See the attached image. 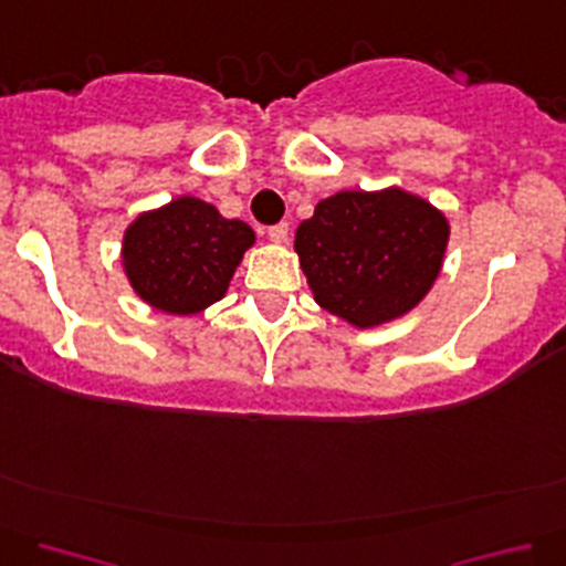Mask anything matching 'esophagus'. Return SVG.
Returning a JSON list of instances; mask_svg holds the SVG:
<instances>
[{
  "instance_id": "1",
  "label": "esophagus",
  "mask_w": 566,
  "mask_h": 566,
  "mask_svg": "<svg viewBox=\"0 0 566 566\" xmlns=\"http://www.w3.org/2000/svg\"><path fill=\"white\" fill-rule=\"evenodd\" d=\"M268 238H271V243H276V245L287 243V238H290V227H287V223H276V227L268 229Z\"/></svg>"
}]
</instances>
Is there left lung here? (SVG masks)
Instances as JSON below:
<instances>
[{"mask_svg":"<svg viewBox=\"0 0 566 566\" xmlns=\"http://www.w3.org/2000/svg\"><path fill=\"white\" fill-rule=\"evenodd\" d=\"M451 223L403 188L339 190L295 229V254L317 306L356 328L415 310L446 262Z\"/></svg>","mask_w":566,"mask_h":566,"instance_id":"8db88e82","label":"left lung"}]
</instances>
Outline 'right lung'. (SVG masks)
Returning <instances> with one entry per match:
<instances>
[{
  "mask_svg": "<svg viewBox=\"0 0 566 566\" xmlns=\"http://www.w3.org/2000/svg\"><path fill=\"white\" fill-rule=\"evenodd\" d=\"M256 243L249 223L223 218L196 196L146 210L124 229L120 268L135 295L166 315H199L227 295L243 254Z\"/></svg>",
  "mask_w": 566,
  "mask_h": 566,
  "instance_id": "right-lung-1",
  "label": "right lung"
}]
</instances>
